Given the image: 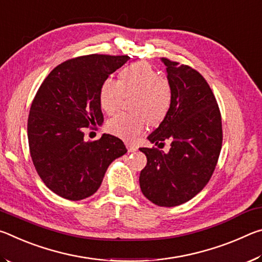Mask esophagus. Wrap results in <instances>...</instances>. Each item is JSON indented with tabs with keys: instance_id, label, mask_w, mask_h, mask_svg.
Here are the masks:
<instances>
[{
	"instance_id": "1",
	"label": "esophagus",
	"mask_w": 262,
	"mask_h": 262,
	"mask_svg": "<svg viewBox=\"0 0 262 262\" xmlns=\"http://www.w3.org/2000/svg\"><path fill=\"white\" fill-rule=\"evenodd\" d=\"M127 149L129 152H135L137 150V147H135V145H133V144H127Z\"/></svg>"
}]
</instances>
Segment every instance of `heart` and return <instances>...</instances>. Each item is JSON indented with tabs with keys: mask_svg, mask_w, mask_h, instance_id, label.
<instances>
[{
	"mask_svg": "<svg viewBox=\"0 0 262 262\" xmlns=\"http://www.w3.org/2000/svg\"><path fill=\"white\" fill-rule=\"evenodd\" d=\"M133 114L119 113L110 119L106 128L111 134L134 141L144 130L145 122L157 125L164 120L171 106V89L157 70L145 62L123 68L119 81L106 78L99 89L100 108L107 114L115 112L123 96H130Z\"/></svg>",
	"mask_w": 262,
	"mask_h": 262,
	"instance_id": "heart-1",
	"label": "heart"
}]
</instances>
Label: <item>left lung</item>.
I'll use <instances>...</instances> for the list:
<instances>
[{"label": "left lung", "mask_w": 262, "mask_h": 262, "mask_svg": "<svg viewBox=\"0 0 262 262\" xmlns=\"http://www.w3.org/2000/svg\"><path fill=\"white\" fill-rule=\"evenodd\" d=\"M171 89V106L157 129L148 136L155 144L171 141L168 152L140 148L147 156L140 187L148 200L174 207L200 193L219 161L223 133L221 112L209 84L189 66L162 57Z\"/></svg>", "instance_id": "obj_1"}]
</instances>
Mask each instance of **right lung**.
<instances>
[{
	"mask_svg": "<svg viewBox=\"0 0 262 262\" xmlns=\"http://www.w3.org/2000/svg\"><path fill=\"white\" fill-rule=\"evenodd\" d=\"M129 60L127 55L91 54L57 66L41 83L30 108L31 158L52 192L67 200L91 196L115 158L127 152L110 134L84 140V128L104 122L99 89L108 75Z\"/></svg>",
	"mask_w": 262,
	"mask_h": 262,
	"instance_id": "obj_1",
	"label": "right lung"
}]
</instances>
